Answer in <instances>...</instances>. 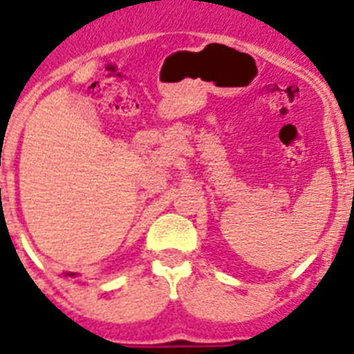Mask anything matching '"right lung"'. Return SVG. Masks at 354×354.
<instances>
[{"label":"right lung","mask_w":354,"mask_h":354,"mask_svg":"<svg viewBox=\"0 0 354 354\" xmlns=\"http://www.w3.org/2000/svg\"><path fill=\"white\" fill-rule=\"evenodd\" d=\"M71 275H73V274H71Z\"/></svg>","instance_id":"1"}]
</instances>
